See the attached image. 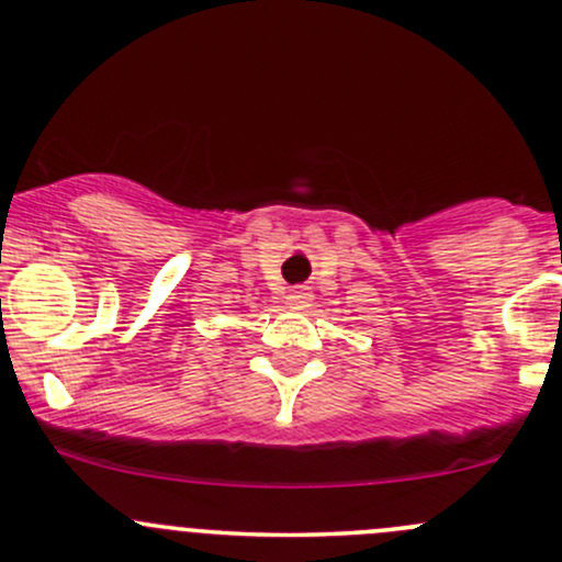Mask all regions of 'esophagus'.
<instances>
[{"label": "esophagus", "mask_w": 562, "mask_h": 562, "mask_svg": "<svg viewBox=\"0 0 562 562\" xmlns=\"http://www.w3.org/2000/svg\"><path fill=\"white\" fill-rule=\"evenodd\" d=\"M312 291L310 288H293L291 293H288V306H291V310H306V306L312 304Z\"/></svg>", "instance_id": "esophagus-1"}]
</instances>
